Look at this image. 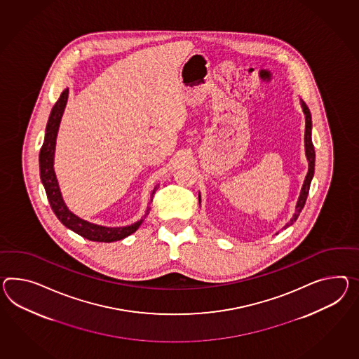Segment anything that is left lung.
<instances>
[{
  "label": "left lung",
  "mask_w": 359,
  "mask_h": 359,
  "mask_svg": "<svg viewBox=\"0 0 359 359\" xmlns=\"http://www.w3.org/2000/svg\"><path fill=\"white\" fill-rule=\"evenodd\" d=\"M299 104L302 107V111L305 114V154H306L307 163H309V170H307L306 176H305V180L302 184V188H301V192L298 196L297 203H296V209H294V214L293 217L290 218L288 223L283 227V229L290 227L296 220H297L299 212L304 209L305 206V202H306L307 194H309V189H310V184L311 180L314 177L315 171V149L313 145V140H311V130H313V122H311V114H310V110L307 107L306 104L299 100ZM198 202L201 203V194L198 193ZM279 233V232H278ZM276 233V235H278Z\"/></svg>",
  "instance_id": "left-lung-1"
}]
</instances>
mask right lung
I'll list each match as a JSON object with an SVG mask.
<instances>
[{
    "mask_svg": "<svg viewBox=\"0 0 359 359\" xmlns=\"http://www.w3.org/2000/svg\"><path fill=\"white\" fill-rule=\"evenodd\" d=\"M67 98H69V88H66L62 92L58 101L55 102V105L53 106L49 119L46 123L44 142H43V147L40 150V156H39L40 177H41V183L44 185L48 201L50 203L52 210L57 215V218L60 219L62 224L65 227L70 228L71 231H74L80 236L88 238L90 241H98V243L119 241V240L130 236L139 229L141 223L144 222V219L147 218V215L150 211V206L147 208L145 215L140 220H137L131 226H124V227H105V226L95 224V223H90L88 220L79 218L72 211L69 210L67 205L63 201L60 184H58L57 176L54 172L55 141H57V135H58L60 124H61L62 115H63L65 107L67 104ZM158 187L159 185L157 184L150 193V202L153 201V197H154V193L157 191ZM150 202L148 205H150Z\"/></svg>",
    "mask_w": 359,
    "mask_h": 359,
    "instance_id": "add662e5",
    "label": "right lung"
}]
</instances>
